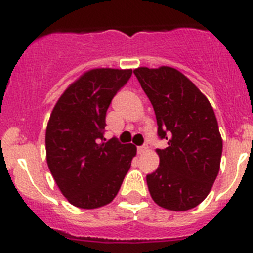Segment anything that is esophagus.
Listing matches in <instances>:
<instances>
[{
    "instance_id": "obj_1",
    "label": "esophagus",
    "mask_w": 253,
    "mask_h": 253,
    "mask_svg": "<svg viewBox=\"0 0 253 253\" xmlns=\"http://www.w3.org/2000/svg\"><path fill=\"white\" fill-rule=\"evenodd\" d=\"M147 149H148V148H147L146 146H140V147H138L137 151H138V153H139V154H143V153H146Z\"/></svg>"
}]
</instances>
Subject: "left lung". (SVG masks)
<instances>
[{"label": "left lung", "instance_id": "left-lung-1", "mask_svg": "<svg viewBox=\"0 0 253 253\" xmlns=\"http://www.w3.org/2000/svg\"><path fill=\"white\" fill-rule=\"evenodd\" d=\"M157 119L160 166L147 175L156 204L184 211L208 196L218 176L223 142L213 107L198 87L171 67L134 69Z\"/></svg>", "mask_w": 253, "mask_h": 253}]
</instances>
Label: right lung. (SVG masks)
Returning <instances> with one entry per match:
<instances>
[{"instance_id": "add662e5", "label": "right lung", "mask_w": 253, "mask_h": 253, "mask_svg": "<svg viewBox=\"0 0 253 253\" xmlns=\"http://www.w3.org/2000/svg\"><path fill=\"white\" fill-rule=\"evenodd\" d=\"M131 69H91L60 96L45 133L46 162L69 203L95 209L114 200L137 154L133 144L106 140V111Z\"/></svg>"}]
</instances>
